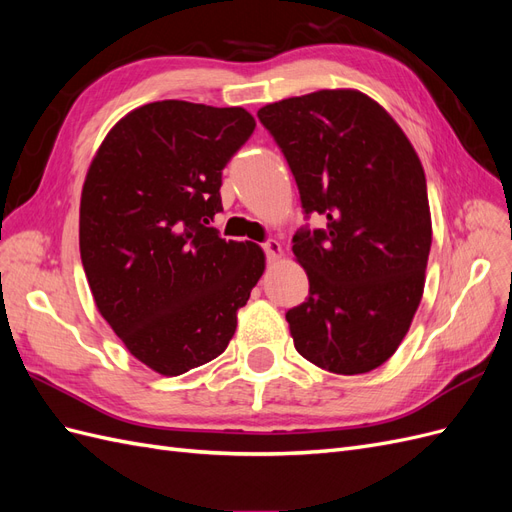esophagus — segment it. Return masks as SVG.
Masks as SVG:
<instances>
[{"instance_id":"1","label":"esophagus","mask_w":512,"mask_h":512,"mask_svg":"<svg viewBox=\"0 0 512 512\" xmlns=\"http://www.w3.org/2000/svg\"><path fill=\"white\" fill-rule=\"evenodd\" d=\"M262 250H265L267 258H280L282 256V245L277 243L275 239H269V241L262 243Z\"/></svg>"}]
</instances>
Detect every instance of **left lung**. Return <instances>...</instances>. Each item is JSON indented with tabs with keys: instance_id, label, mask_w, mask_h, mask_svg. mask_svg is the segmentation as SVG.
I'll return each instance as SVG.
<instances>
[{
	"instance_id": "obj_1",
	"label": "left lung",
	"mask_w": 512,
	"mask_h": 512,
	"mask_svg": "<svg viewBox=\"0 0 512 512\" xmlns=\"http://www.w3.org/2000/svg\"><path fill=\"white\" fill-rule=\"evenodd\" d=\"M297 181L305 220L292 252L309 297L286 312L294 348L333 374L389 361L423 297L431 247L427 181L406 134L361 91L322 89L262 106Z\"/></svg>"
}]
</instances>
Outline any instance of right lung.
I'll return each instance as SVG.
<instances>
[{
  "label": "right lung",
  "mask_w": 512,
  "mask_h": 512,
  "mask_svg": "<svg viewBox=\"0 0 512 512\" xmlns=\"http://www.w3.org/2000/svg\"><path fill=\"white\" fill-rule=\"evenodd\" d=\"M254 117L162 100L108 132L83 185L81 260L104 320L138 361L181 376L220 356L265 271L258 245L209 226L222 170Z\"/></svg>",
  "instance_id": "1"
}]
</instances>
